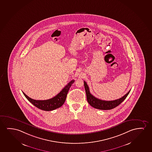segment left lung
Masks as SVG:
<instances>
[{
    "instance_id": "obj_1",
    "label": "left lung",
    "mask_w": 152,
    "mask_h": 152,
    "mask_svg": "<svg viewBox=\"0 0 152 152\" xmlns=\"http://www.w3.org/2000/svg\"><path fill=\"white\" fill-rule=\"evenodd\" d=\"M84 85L86 90V98L88 103H89V104L92 107L96 109L101 110H110L113 109L118 105H120V104L126 99V97L128 95L131 91L130 90L126 95H124V96L119 99H117L114 101H103L96 98L91 94L89 88L85 81H84Z\"/></svg>"
}]
</instances>
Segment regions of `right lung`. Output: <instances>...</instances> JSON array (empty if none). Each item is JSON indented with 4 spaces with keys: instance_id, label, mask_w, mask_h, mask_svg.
I'll use <instances>...</instances> for the list:
<instances>
[{
    "instance_id": "obj_1",
    "label": "right lung",
    "mask_w": 152,
    "mask_h": 152,
    "mask_svg": "<svg viewBox=\"0 0 152 152\" xmlns=\"http://www.w3.org/2000/svg\"><path fill=\"white\" fill-rule=\"evenodd\" d=\"M74 82L75 80L71 81L56 96L47 100H35L27 96L23 92L22 93L28 101L35 107L45 111H51L62 106L66 101L69 88Z\"/></svg>"
}]
</instances>
